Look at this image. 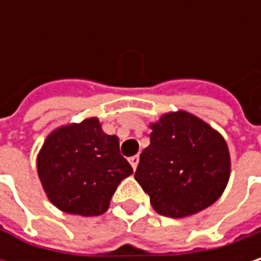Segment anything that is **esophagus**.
Instances as JSON below:
<instances>
[{"label": "esophagus", "mask_w": 261, "mask_h": 261, "mask_svg": "<svg viewBox=\"0 0 261 261\" xmlns=\"http://www.w3.org/2000/svg\"><path fill=\"white\" fill-rule=\"evenodd\" d=\"M128 162H130V165L133 166V169H136L137 165H139V155H133V157L128 159Z\"/></svg>", "instance_id": "esophagus-1"}]
</instances>
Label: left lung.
I'll return each instance as SVG.
<instances>
[{
  "label": "left lung",
  "instance_id": "8db88e82",
  "mask_svg": "<svg viewBox=\"0 0 261 261\" xmlns=\"http://www.w3.org/2000/svg\"><path fill=\"white\" fill-rule=\"evenodd\" d=\"M149 127L151 142L140 154L134 178L152 208L178 219L216 202L231 174L224 136L186 110L165 113Z\"/></svg>",
  "mask_w": 261,
  "mask_h": 261
}]
</instances>
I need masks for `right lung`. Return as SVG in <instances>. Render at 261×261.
Wrapping results in <instances>:
<instances>
[{"label": "right lung", "mask_w": 261, "mask_h": 261, "mask_svg": "<svg viewBox=\"0 0 261 261\" xmlns=\"http://www.w3.org/2000/svg\"><path fill=\"white\" fill-rule=\"evenodd\" d=\"M36 166L53 205L79 216L102 215L119 182L133 174L130 163L119 152L118 136L106 134L98 118L51 131L37 154Z\"/></svg>", "instance_id": "obj_1"}]
</instances>
